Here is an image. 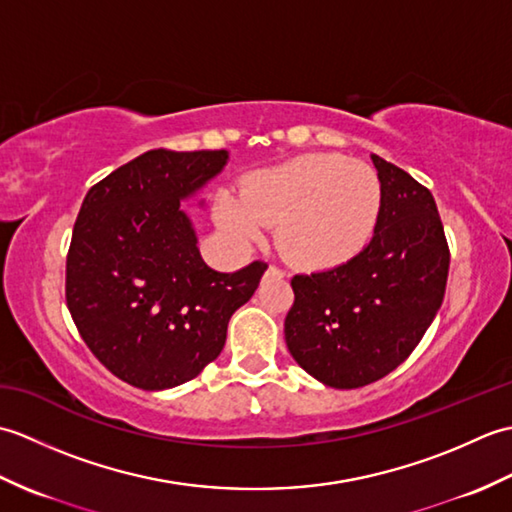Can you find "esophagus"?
<instances>
[{"instance_id":"34e87169","label":"esophagus","mask_w":512,"mask_h":512,"mask_svg":"<svg viewBox=\"0 0 512 512\" xmlns=\"http://www.w3.org/2000/svg\"><path fill=\"white\" fill-rule=\"evenodd\" d=\"M266 273H268V275H273V277H284V273H281V270H279L277 266H268Z\"/></svg>"}]
</instances>
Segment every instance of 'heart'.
I'll return each mask as SVG.
<instances>
[{
	"instance_id": "obj_1",
	"label": "heart",
	"mask_w": 512,
	"mask_h": 512,
	"mask_svg": "<svg viewBox=\"0 0 512 512\" xmlns=\"http://www.w3.org/2000/svg\"><path fill=\"white\" fill-rule=\"evenodd\" d=\"M383 213V182L365 162L301 154L255 171L242 195L222 191L215 222L237 244H257L275 224L281 253L303 268L352 262L372 242Z\"/></svg>"
}]
</instances>
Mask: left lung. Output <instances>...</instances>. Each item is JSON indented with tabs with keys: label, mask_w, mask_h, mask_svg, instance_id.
Listing matches in <instances>:
<instances>
[{
	"label": "left lung",
	"mask_w": 512,
	"mask_h": 512,
	"mask_svg": "<svg viewBox=\"0 0 512 512\" xmlns=\"http://www.w3.org/2000/svg\"><path fill=\"white\" fill-rule=\"evenodd\" d=\"M383 213L352 262L292 277L286 345L299 367L334 389L365 387L405 361L442 306L449 246L429 189L372 154Z\"/></svg>",
	"instance_id": "1"
}]
</instances>
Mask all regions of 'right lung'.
Returning a JSON list of instances; mask_svg holds the SVG:
<instances>
[{
  "mask_svg": "<svg viewBox=\"0 0 512 512\" xmlns=\"http://www.w3.org/2000/svg\"><path fill=\"white\" fill-rule=\"evenodd\" d=\"M228 158L226 149L147 151L94 184L81 204L65 266L68 310L92 354L138 389L178 387L215 361L233 312L268 268L206 266L180 206Z\"/></svg>",
  "mask_w": 512,
  "mask_h": 512,
  "instance_id": "obj_1",
  "label": "right lung"
}]
</instances>
